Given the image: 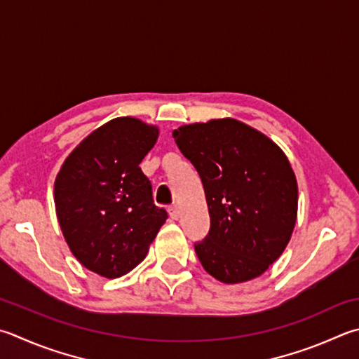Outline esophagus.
<instances>
[{"mask_svg":"<svg viewBox=\"0 0 359 359\" xmlns=\"http://www.w3.org/2000/svg\"><path fill=\"white\" fill-rule=\"evenodd\" d=\"M169 217H171L172 219H179L180 218V210H179V205L174 204L169 207Z\"/></svg>","mask_w":359,"mask_h":359,"instance_id":"obj_1","label":"esophagus"}]
</instances>
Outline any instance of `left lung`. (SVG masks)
<instances>
[{"label":"left lung","mask_w":359,"mask_h":359,"mask_svg":"<svg viewBox=\"0 0 359 359\" xmlns=\"http://www.w3.org/2000/svg\"><path fill=\"white\" fill-rule=\"evenodd\" d=\"M202 180L210 231L194 243L208 275L226 284L262 275L281 256L297 221L298 187L285 154L246 123L213 119L174 130Z\"/></svg>","instance_id":"8db88e82"}]
</instances>
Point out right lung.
Segmentation results:
<instances>
[{
  "instance_id": "1",
  "label": "right lung",
  "mask_w": 359,
  "mask_h": 359,
  "mask_svg": "<svg viewBox=\"0 0 359 359\" xmlns=\"http://www.w3.org/2000/svg\"><path fill=\"white\" fill-rule=\"evenodd\" d=\"M157 138V127L116 117L86 136L56 175L62 236L78 262L97 275L113 279L132 271L168 218L140 168Z\"/></svg>"
}]
</instances>
